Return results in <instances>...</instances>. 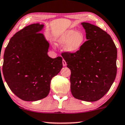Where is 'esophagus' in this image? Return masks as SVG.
Listing matches in <instances>:
<instances>
[{
  "instance_id": "obj_1",
  "label": "esophagus",
  "mask_w": 125,
  "mask_h": 125,
  "mask_svg": "<svg viewBox=\"0 0 125 125\" xmlns=\"http://www.w3.org/2000/svg\"><path fill=\"white\" fill-rule=\"evenodd\" d=\"M62 63H63V66H66V62L65 61V60L64 59H63V61H62Z\"/></svg>"
}]
</instances>
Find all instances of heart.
I'll return each mask as SVG.
<instances>
[{
	"label": "heart",
	"mask_w": 125,
	"mask_h": 125,
	"mask_svg": "<svg viewBox=\"0 0 125 125\" xmlns=\"http://www.w3.org/2000/svg\"><path fill=\"white\" fill-rule=\"evenodd\" d=\"M58 43L60 45H64V49L69 53H75L80 50L85 41L83 33L71 29L61 34L57 38Z\"/></svg>",
	"instance_id": "heart-1"
}]
</instances>
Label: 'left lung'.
Returning <instances> with one entry per match:
<instances>
[{
    "label": "left lung",
    "instance_id": "obj_1",
    "mask_svg": "<svg viewBox=\"0 0 125 125\" xmlns=\"http://www.w3.org/2000/svg\"><path fill=\"white\" fill-rule=\"evenodd\" d=\"M87 41L75 53H62L70 69V89L75 99L99 100L106 94L116 75L117 50L111 36L95 25L83 22Z\"/></svg>",
    "mask_w": 125,
    "mask_h": 125
}]
</instances>
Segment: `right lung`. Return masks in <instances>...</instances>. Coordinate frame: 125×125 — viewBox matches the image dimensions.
I'll use <instances>...</instances> for the list:
<instances>
[{
  "instance_id": "1",
  "label": "right lung",
  "mask_w": 125,
  "mask_h": 125,
  "mask_svg": "<svg viewBox=\"0 0 125 125\" xmlns=\"http://www.w3.org/2000/svg\"><path fill=\"white\" fill-rule=\"evenodd\" d=\"M43 26L33 23L18 31L11 38L4 51V80L11 91L25 101L47 97L51 79L63 67L61 56L53 59L47 55L50 45L43 34L39 33Z\"/></svg>"
}]
</instances>
